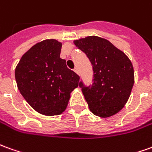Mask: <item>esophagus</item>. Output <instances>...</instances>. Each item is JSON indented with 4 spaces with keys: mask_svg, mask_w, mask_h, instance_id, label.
Wrapping results in <instances>:
<instances>
[{
    "mask_svg": "<svg viewBox=\"0 0 152 152\" xmlns=\"http://www.w3.org/2000/svg\"><path fill=\"white\" fill-rule=\"evenodd\" d=\"M74 72H75L76 74H79V71H78V68H77V67H76V68L74 69Z\"/></svg>",
    "mask_w": 152,
    "mask_h": 152,
    "instance_id": "34e87169",
    "label": "esophagus"
}]
</instances>
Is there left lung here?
Masks as SVG:
<instances>
[{
	"label": "left lung",
	"instance_id": "left-lung-1",
	"mask_svg": "<svg viewBox=\"0 0 152 152\" xmlns=\"http://www.w3.org/2000/svg\"><path fill=\"white\" fill-rule=\"evenodd\" d=\"M93 68L92 84L81 88L90 110L101 118L113 116L124 108L134 84V71L129 58L109 41L97 36L75 40Z\"/></svg>",
	"mask_w": 152,
	"mask_h": 152
}]
</instances>
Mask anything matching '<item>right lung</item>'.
I'll return each instance as SVG.
<instances>
[{
	"label": "right lung",
	"instance_id": "obj_1",
	"mask_svg": "<svg viewBox=\"0 0 152 152\" xmlns=\"http://www.w3.org/2000/svg\"><path fill=\"white\" fill-rule=\"evenodd\" d=\"M61 43L47 39L22 56L15 68L17 86L28 104L48 116L61 114L71 92L78 86L80 76L67 68L60 58Z\"/></svg>",
	"mask_w": 152,
	"mask_h": 152
}]
</instances>
